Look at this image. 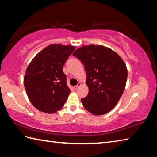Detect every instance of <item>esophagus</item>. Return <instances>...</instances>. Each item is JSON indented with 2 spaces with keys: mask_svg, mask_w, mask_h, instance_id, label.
<instances>
[{
  "mask_svg": "<svg viewBox=\"0 0 157 157\" xmlns=\"http://www.w3.org/2000/svg\"><path fill=\"white\" fill-rule=\"evenodd\" d=\"M80 85H81V84H80V83H78V85H76V86H73V89H75V90H77V89H78V87H79V86H80Z\"/></svg>",
  "mask_w": 157,
  "mask_h": 157,
  "instance_id": "1",
  "label": "esophagus"
}]
</instances>
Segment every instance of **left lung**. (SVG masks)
<instances>
[{
	"label": "left lung",
	"mask_w": 157,
	"mask_h": 157,
	"mask_svg": "<svg viewBox=\"0 0 157 157\" xmlns=\"http://www.w3.org/2000/svg\"><path fill=\"white\" fill-rule=\"evenodd\" d=\"M83 63L89 92L81 101L84 107L94 115L112 110L125 88L127 70L121 57L103 46H83L73 52Z\"/></svg>",
	"instance_id": "8db88e82"
}]
</instances>
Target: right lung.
<instances>
[{
  "mask_svg": "<svg viewBox=\"0 0 157 157\" xmlns=\"http://www.w3.org/2000/svg\"><path fill=\"white\" fill-rule=\"evenodd\" d=\"M75 48L51 44L39 52L28 65L24 86L30 102L38 110L55 113L64 105L71 90L63 66Z\"/></svg>",
  "mask_w": 157,
  "mask_h": 157,
  "instance_id": "right-lung-1",
  "label": "right lung"
}]
</instances>
